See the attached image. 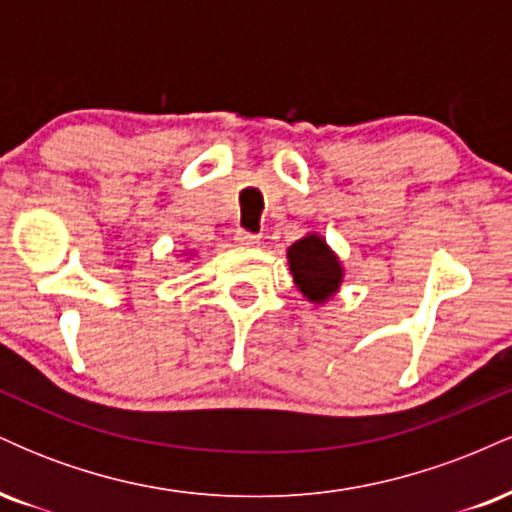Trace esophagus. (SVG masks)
<instances>
[{
    "instance_id": "34e87169",
    "label": "esophagus",
    "mask_w": 512,
    "mask_h": 512,
    "mask_svg": "<svg viewBox=\"0 0 512 512\" xmlns=\"http://www.w3.org/2000/svg\"><path fill=\"white\" fill-rule=\"evenodd\" d=\"M236 245H240V248H257V245H260V236H255V233H248V231H238Z\"/></svg>"
}]
</instances>
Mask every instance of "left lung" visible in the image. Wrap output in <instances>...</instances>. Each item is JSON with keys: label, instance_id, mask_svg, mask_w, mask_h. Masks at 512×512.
I'll list each match as a JSON object with an SVG mask.
<instances>
[{"label": "left lung", "instance_id": "obj_1", "mask_svg": "<svg viewBox=\"0 0 512 512\" xmlns=\"http://www.w3.org/2000/svg\"><path fill=\"white\" fill-rule=\"evenodd\" d=\"M293 284L305 301L325 305L337 296L344 281V264L320 233L310 231L286 250Z\"/></svg>", "mask_w": 512, "mask_h": 512}]
</instances>
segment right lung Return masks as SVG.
I'll list each match as a JSON object with an SVG mask.
<instances>
[{"instance_id": "right-lung-1", "label": "right lung", "mask_w": 512, "mask_h": 512, "mask_svg": "<svg viewBox=\"0 0 512 512\" xmlns=\"http://www.w3.org/2000/svg\"><path fill=\"white\" fill-rule=\"evenodd\" d=\"M192 255V252H185V257H190Z\"/></svg>"}]
</instances>
